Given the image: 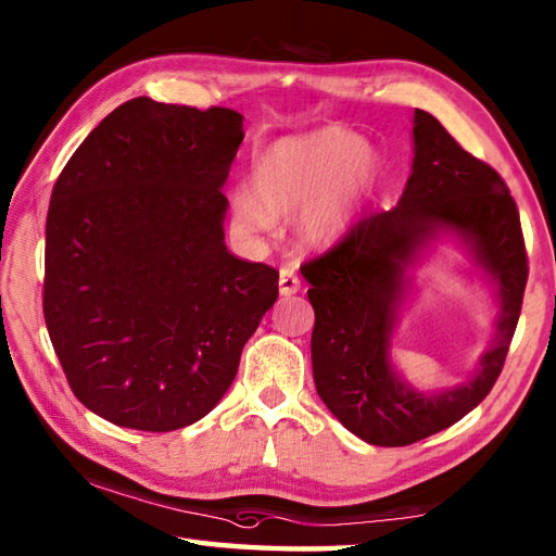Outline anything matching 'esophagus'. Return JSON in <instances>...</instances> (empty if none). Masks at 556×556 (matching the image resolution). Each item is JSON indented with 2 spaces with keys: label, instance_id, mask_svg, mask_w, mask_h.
<instances>
[{
  "label": "esophagus",
  "instance_id": "34e87169",
  "mask_svg": "<svg viewBox=\"0 0 556 556\" xmlns=\"http://www.w3.org/2000/svg\"><path fill=\"white\" fill-rule=\"evenodd\" d=\"M299 289H301V281L296 277V271L291 267H281L279 269V294L291 296V294H296Z\"/></svg>",
  "mask_w": 556,
  "mask_h": 556
}]
</instances>
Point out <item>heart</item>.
I'll use <instances>...</instances> for the list:
<instances>
[{
    "label": "heart",
    "instance_id": "heart-1",
    "mask_svg": "<svg viewBox=\"0 0 556 556\" xmlns=\"http://www.w3.org/2000/svg\"><path fill=\"white\" fill-rule=\"evenodd\" d=\"M370 172L372 156L365 149L357 152V137L351 131L328 129L287 139L257 162L252 195L235 193L232 220L248 232H269L275 220L301 213L299 240L306 248H324L345 230Z\"/></svg>",
    "mask_w": 556,
    "mask_h": 556
}]
</instances>
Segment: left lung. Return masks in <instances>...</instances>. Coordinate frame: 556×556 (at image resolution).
<instances>
[{"label":"left lung","instance_id":"8db88e82","mask_svg":"<svg viewBox=\"0 0 556 556\" xmlns=\"http://www.w3.org/2000/svg\"><path fill=\"white\" fill-rule=\"evenodd\" d=\"M412 137V176L400 203L365 215L336 248L301 267L316 314V392L348 431L372 446H409L485 400L510 351L527 285L520 213L501 174L468 154L425 110H414ZM441 231H454L471 250L498 289L502 314L473 379L419 393L393 372L389 343L406 267Z\"/></svg>","mask_w":556,"mask_h":556}]
</instances>
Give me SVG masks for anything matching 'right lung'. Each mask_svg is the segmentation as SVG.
<instances>
[{"label":"right lung","instance_id":"obj_1","mask_svg":"<svg viewBox=\"0 0 556 556\" xmlns=\"http://www.w3.org/2000/svg\"><path fill=\"white\" fill-rule=\"evenodd\" d=\"M228 108L135 98L63 166L46 218L43 318L71 390L117 427L205 417L277 301L279 271L225 248Z\"/></svg>","mask_w":556,"mask_h":556}]
</instances>
